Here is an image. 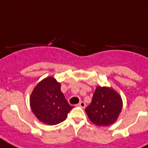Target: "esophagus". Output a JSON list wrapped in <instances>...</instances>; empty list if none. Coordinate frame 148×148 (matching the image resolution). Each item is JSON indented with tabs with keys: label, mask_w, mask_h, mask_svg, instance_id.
<instances>
[{
	"label": "esophagus",
	"mask_w": 148,
	"mask_h": 148,
	"mask_svg": "<svg viewBox=\"0 0 148 148\" xmlns=\"http://www.w3.org/2000/svg\"><path fill=\"white\" fill-rule=\"evenodd\" d=\"M77 105H78L79 107H81V108H84L86 107L85 103H84V101H81V102H80V103H79L78 104H77Z\"/></svg>",
	"instance_id": "34e87169"
}]
</instances>
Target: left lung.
I'll return each mask as SVG.
<instances>
[{"label":"left lung","mask_w":148,"mask_h":148,"mask_svg":"<svg viewBox=\"0 0 148 148\" xmlns=\"http://www.w3.org/2000/svg\"><path fill=\"white\" fill-rule=\"evenodd\" d=\"M123 107L121 95L109 87H97L92 101L85 111L89 119L97 126H109L119 117Z\"/></svg>","instance_id":"obj_1"}]
</instances>
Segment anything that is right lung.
Instances as JSON below:
<instances>
[{
	"mask_svg": "<svg viewBox=\"0 0 148 148\" xmlns=\"http://www.w3.org/2000/svg\"><path fill=\"white\" fill-rule=\"evenodd\" d=\"M30 105L35 117L48 125L64 121L74 108L67 103L61 92L60 84L51 76L43 79L34 88Z\"/></svg>",
	"mask_w": 148,
	"mask_h": 148,
	"instance_id": "add662e5",
	"label": "right lung"
}]
</instances>
